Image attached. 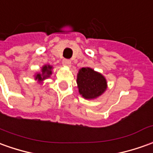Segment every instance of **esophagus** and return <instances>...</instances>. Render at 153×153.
<instances>
[{
	"label": "esophagus",
	"instance_id": "34e87169",
	"mask_svg": "<svg viewBox=\"0 0 153 153\" xmlns=\"http://www.w3.org/2000/svg\"><path fill=\"white\" fill-rule=\"evenodd\" d=\"M62 64L64 66H70L71 64V62L70 60H68V59H64L62 61Z\"/></svg>",
	"mask_w": 153,
	"mask_h": 153
}]
</instances>
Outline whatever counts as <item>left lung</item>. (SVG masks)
Wrapping results in <instances>:
<instances>
[{
	"instance_id": "left-lung-1",
	"label": "left lung",
	"mask_w": 153,
	"mask_h": 153,
	"mask_svg": "<svg viewBox=\"0 0 153 153\" xmlns=\"http://www.w3.org/2000/svg\"><path fill=\"white\" fill-rule=\"evenodd\" d=\"M80 94L86 99H93L107 89V81L102 75L89 67H82L77 75Z\"/></svg>"
}]
</instances>
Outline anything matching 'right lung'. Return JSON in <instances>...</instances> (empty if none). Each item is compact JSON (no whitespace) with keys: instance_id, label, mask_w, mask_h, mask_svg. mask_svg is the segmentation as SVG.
I'll use <instances>...</instances> for the list:
<instances>
[{"instance_id":"1","label":"right lung","mask_w":153,"mask_h":153,"mask_svg":"<svg viewBox=\"0 0 153 153\" xmlns=\"http://www.w3.org/2000/svg\"><path fill=\"white\" fill-rule=\"evenodd\" d=\"M51 69L52 66H44L42 69V74H37L36 79H38L39 81H42L44 79H46V77H49L50 75L51 74Z\"/></svg>"}]
</instances>
